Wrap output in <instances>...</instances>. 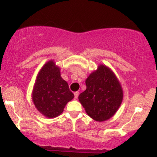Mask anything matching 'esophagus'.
<instances>
[{
  "instance_id": "1",
  "label": "esophagus",
  "mask_w": 157,
  "mask_h": 157,
  "mask_svg": "<svg viewBox=\"0 0 157 157\" xmlns=\"http://www.w3.org/2000/svg\"><path fill=\"white\" fill-rule=\"evenodd\" d=\"M78 91L74 92V98H75V99H77V98H78Z\"/></svg>"
}]
</instances>
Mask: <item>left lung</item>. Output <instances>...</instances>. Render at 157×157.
<instances>
[{"label": "left lung", "instance_id": "8db88e82", "mask_svg": "<svg viewBox=\"0 0 157 157\" xmlns=\"http://www.w3.org/2000/svg\"><path fill=\"white\" fill-rule=\"evenodd\" d=\"M86 89L78 96L86 112L96 121H104L115 114L123 100L119 79L110 68L100 64L86 80Z\"/></svg>", "mask_w": 157, "mask_h": 157}]
</instances>
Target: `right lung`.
Wrapping results in <instances>:
<instances>
[{"label":"right lung","mask_w":157,"mask_h":157,"mask_svg":"<svg viewBox=\"0 0 157 157\" xmlns=\"http://www.w3.org/2000/svg\"><path fill=\"white\" fill-rule=\"evenodd\" d=\"M74 97L68 83L61 78L60 68L53 60L46 62L36 76L32 91V101L37 110L53 119L62 113Z\"/></svg>","instance_id":"add662e5"}]
</instances>
